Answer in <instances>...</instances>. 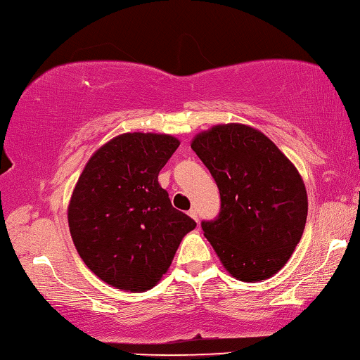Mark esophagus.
Segmentation results:
<instances>
[{
    "label": "esophagus",
    "instance_id": "34e87169",
    "mask_svg": "<svg viewBox=\"0 0 360 360\" xmlns=\"http://www.w3.org/2000/svg\"><path fill=\"white\" fill-rule=\"evenodd\" d=\"M187 214H189L192 219H195V222L198 224V214H197V210H193V208H192V210L187 211Z\"/></svg>",
    "mask_w": 360,
    "mask_h": 360
}]
</instances>
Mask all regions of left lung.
I'll list each match as a JSON object with an SVG mask.
<instances>
[{"mask_svg":"<svg viewBox=\"0 0 360 360\" xmlns=\"http://www.w3.org/2000/svg\"><path fill=\"white\" fill-rule=\"evenodd\" d=\"M221 195V213L202 229L226 271L242 282L272 277L303 236L307 193L295 165L256 128L216 124L192 139Z\"/></svg>","mask_w":360,"mask_h":360,"instance_id":"1","label":"left lung"}]
</instances>
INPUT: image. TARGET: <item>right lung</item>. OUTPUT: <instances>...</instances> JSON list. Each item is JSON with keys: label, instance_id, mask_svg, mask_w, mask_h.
Returning a JSON list of instances; mask_svg holds the SVG:
<instances>
[{"label": "right lung", "instance_id": "right-lung-1", "mask_svg": "<svg viewBox=\"0 0 360 360\" xmlns=\"http://www.w3.org/2000/svg\"><path fill=\"white\" fill-rule=\"evenodd\" d=\"M179 147L169 134L124 133L99 147L68 203L75 248L112 287L141 293L168 271L195 221L173 208L158 173Z\"/></svg>", "mask_w": 360, "mask_h": 360}]
</instances>
